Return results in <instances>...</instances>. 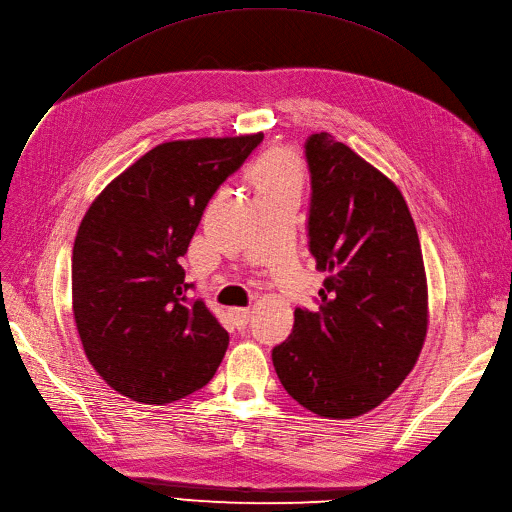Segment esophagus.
<instances>
[{"instance_id": "1", "label": "esophagus", "mask_w": 512, "mask_h": 512, "mask_svg": "<svg viewBox=\"0 0 512 512\" xmlns=\"http://www.w3.org/2000/svg\"><path fill=\"white\" fill-rule=\"evenodd\" d=\"M249 316H251V311H249L247 307H232V309H230V318H232V322H234L236 328H244V326H247Z\"/></svg>"}]
</instances>
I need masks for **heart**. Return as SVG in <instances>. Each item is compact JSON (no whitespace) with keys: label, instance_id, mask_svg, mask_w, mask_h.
I'll list each match as a JSON object with an SVG mask.
<instances>
[{"label":"heart","instance_id":"heart-1","mask_svg":"<svg viewBox=\"0 0 512 512\" xmlns=\"http://www.w3.org/2000/svg\"><path fill=\"white\" fill-rule=\"evenodd\" d=\"M257 173V188H274L284 184H299L301 171L299 163L288 150H272L261 157L255 167Z\"/></svg>","mask_w":512,"mask_h":512}]
</instances>
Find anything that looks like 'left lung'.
<instances>
[{"label":"left lung","mask_w":512,"mask_h":512,"mask_svg":"<svg viewBox=\"0 0 512 512\" xmlns=\"http://www.w3.org/2000/svg\"><path fill=\"white\" fill-rule=\"evenodd\" d=\"M307 236L328 272L318 311L272 349L278 379L324 418L370 412L402 385L427 335V278L402 192L330 133L305 142Z\"/></svg>","instance_id":"8db88e82"}]
</instances>
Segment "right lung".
<instances>
[{"mask_svg": "<svg viewBox=\"0 0 512 512\" xmlns=\"http://www.w3.org/2000/svg\"><path fill=\"white\" fill-rule=\"evenodd\" d=\"M263 133L167 142L110 182L73 247V314L87 360L121 395L171 404L203 389L228 332L186 293L182 257L217 188Z\"/></svg>", "mask_w": 512, "mask_h": 512, "instance_id": "add662e5", "label": "right lung"}]
</instances>
